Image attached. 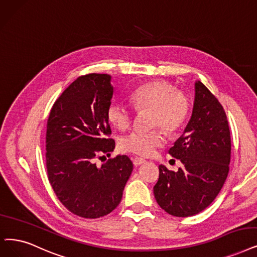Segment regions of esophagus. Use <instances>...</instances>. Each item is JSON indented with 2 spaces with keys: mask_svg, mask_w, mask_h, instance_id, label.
Listing matches in <instances>:
<instances>
[{
  "mask_svg": "<svg viewBox=\"0 0 257 257\" xmlns=\"http://www.w3.org/2000/svg\"><path fill=\"white\" fill-rule=\"evenodd\" d=\"M147 161L143 159V158H139V157H136V158H134V160H133V163H134V166L135 167H139V166H141V164H143V163H146Z\"/></svg>",
  "mask_w": 257,
  "mask_h": 257,
  "instance_id": "34e87169",
  "label": "esophagus"
}]
</instances>
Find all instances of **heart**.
I'll return each mask as SVG.
<instances>
[{
  "mask_svg": "<svg viewBox=\"0 0 257 257\" xmlns=\"http://www.w3.org/2000/svg\"><path fill=\"white\" fill-rule=\"evenodd\" d=\"M131 101L137 110L151 109V125H160L168 133L176 132L183 124L190 109L188 98L167 81H153L139 86L132 93ZM106 117L111 125L125 130L132 123L133 111L122 102L112 100ZM162 143L163 137L157 130L134 131L121 138L120 148L124 152L150 156Z\"/></svg>",
  "mask_w": 257,
  "mask_h": 257,
  "instance_id": "heart-1",
  "label": "heart"
}]
</instances>
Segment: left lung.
Wrapping results in <instances>:
<instances>
[{
	"label": "left lung",
	"instance_id": "8db88e82",
	"mask_svg": "<svg viewBox=\"0 0 257 257\" xmlns=\"http://www.w3.org/2000/svg\"><path fill=\"white\" fill-rule=\"evenodd\" d=\"M169 154L179 159L182 167L174 172L160 164L154 196L173 216H193L216 198L228 177L231 158L227 116L200 81L195 82L190 121Z\"/></svg>",
	"mask_w": 257,
	"mask_h": 257
}]
</instances>
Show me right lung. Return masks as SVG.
I'll list each match as a JSON object with an SVG mask.
<instances>
[{
  "instance_id": "add662e5",
  "label": "right lung",
  "mask_w": 257,
  "mask_h": 257,
  "mask_svg": "<svg viewBox=\"0 0 257 257\" xmlns=\"http://www.w3.org/2000/svg\"><path fill=\"white\" fill-rule=\"evenodd\" d=\"M110 81L107 74L79 77L57 99L47 121L49 182L63 206L84 218H99L116 209L133 171L126 155L101 167L95 163L99 154L115 149V141L107 138L111 131L106 109L114 94Z\"/></svg>"
}]
</instances>
